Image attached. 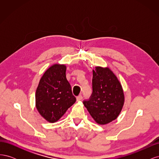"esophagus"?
I'll list each match as a JSON object with an SVG mask.
<instances>
[{
  "mask_svg": "<svg viewBox=\"0 0 159 159\" xmlns=\"http://www.w3.org/2000/svg\"><path fill=\"white\" fill-rule=\"evenodd\" d=\"M82 95H78V97L76 98V99H77V101H78V102H80V101H81V99H82Z\"/></svg>",
  "mask_w": 159,
  "mask_h": 159,
  "instance_id": "1",
  "label": "esophagus"
}]
</instances>
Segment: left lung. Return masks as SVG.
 <instances>
[{"mask_svg":"<svg viewBox=\"0 0 159 159\" xmlns=\"http://www.w3.org/2000/svg\"><path fill=\"white\" fill-rule=\"evenodd\" d=\"M93 93L83 102L91 116L99 125H106L116 119L125 102L122 85L108 67L96 66L93 70Z\"/></svg>","mask_w":159,"mask_h":159,"instance_id":"8db88e82","label":"left lung"}]
</instances>
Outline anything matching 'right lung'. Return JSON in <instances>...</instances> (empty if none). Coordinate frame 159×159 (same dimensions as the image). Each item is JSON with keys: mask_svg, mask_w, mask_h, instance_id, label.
Listing matches in <instances>:
<instances>
[{"mask_svg": "<svg viewBox=\"0 0 159 159\" xmlns=\"http://www.w3.org/2000/svg\"><path fill=\"white\" fill-rule=\"evenodd\" d=\"M66 66L55 64L41 78L36 91V107L49 123H56L76 101L67 80Z\"/></svg>", "mask_w": 159, "mask_h": 159, "instance_id": "1", "label": "right lung"}]
</instances>
